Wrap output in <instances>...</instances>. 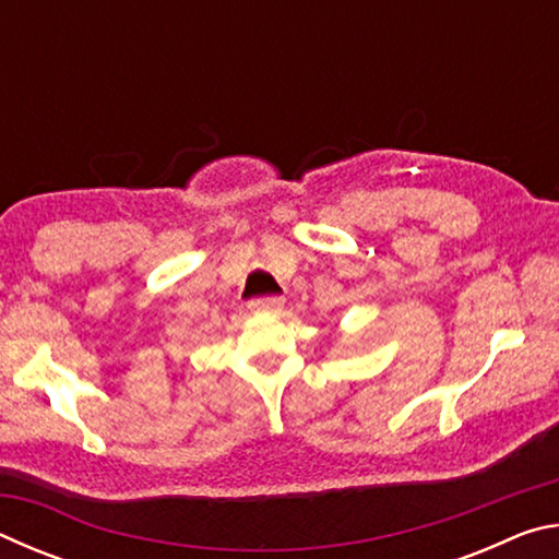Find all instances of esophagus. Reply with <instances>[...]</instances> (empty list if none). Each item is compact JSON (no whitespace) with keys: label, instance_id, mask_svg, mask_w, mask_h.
<instances>
[{"label":"esophagus","instance_id":"obj_1","mask_svg":"<svg viewBox=\"0 0 559 559\" xmlns=\"http://www.w3.org/2000/svg\"><path fill=\"white\" fill-rule=\"evenodd\" d=\"M283 300L281 298H253L249 302V310L251 313H276V310H281Z\"/></svg>","mask_w":559,"mask_h":559}]
</instances>
